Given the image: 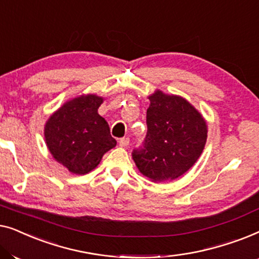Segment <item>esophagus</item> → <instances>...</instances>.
Listing matches in <instances>:
<instances>
[{"mask_svg":"<svg viewBox=\"0 0 259 259\" xmlns=\"http://www.w3.org/2000/svg\"><path fill=\"white\" fill-rule=\"evenodd\" d=\"M128 144H130V139H128V138H122V139L119 140L120 147H126V146H128Z\"/></svg>","mask_w":259,"mask_h":259,"instance_id":"1","label":"esophagus"}]
</instances>
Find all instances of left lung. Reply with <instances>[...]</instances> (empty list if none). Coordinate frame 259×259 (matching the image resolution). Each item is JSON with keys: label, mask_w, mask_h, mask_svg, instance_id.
<instances>
[{"label": "left lung", "mask_w": 259, "mask_h": 259, "mask_svg": "<svg viewBox=\"0 0 259 259\" xmlns=\"http://www.w3.org/2000/svg\"><path fill=\"white\" fill-rule=\"evenodd\" d=\"M148 100L146 139L132 158L141 175L152 182H171L189 171L203 153L207 123L180 95L155 90Z\"/></svg>", "instance_id": "8db88e82"}]
</instances>
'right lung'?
Here are the masks:
<instances>
[{
  "instance_id": "add662e5",
  "label": "right lung",
  "mask_w": 259,
  "mask_h": 259,
  "mask_svg": "<svg viewBox=\"0 0 259 259\" xmlns=\"http://www.w3.org/2000/svg\"><path fill=\"white\" fill-rule=\"evenodd\" d=\"M105 99L81 94L69 99L49 116L45 141L53 158L74 175H87L115 147L109 126L98 113Z\"/></svg>"
}]
</instances>
